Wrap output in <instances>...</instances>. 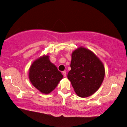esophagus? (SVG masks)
I'll use <instances>...</instances> for the list:
<instances>
[{"label":"esophagus","mask_w":127,"mask_h":127,"mask_svg":"<svg viewBox=\"0 0 127 127\" xmlns=\"http://www.w3.org/2000/svg\"><path fill=\"white\" fill-rule=\"evenodd\" d=\"M66 72L65 71H63V76H64V77H65L66 76Z\"/></svg>","instance_id":"34e87169"}]
</instances>
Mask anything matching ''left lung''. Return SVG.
Masks as SVG:
<instances>
[{
    "instance_id": "obj_1",
    "label": "left lung",
    "mask_w": 127,
    "mask_h": 127,
    "mask_svg": "<svg viewBox=\"0 0 127 127\" xmlns=\"http://www.w3.org/2000/svg\"><path fill=\"white\" fill-rule=\"evenodd\" d=\"M71 70L67 77L77 95L81 97L93 95L101 85L104 66L91 50L79 47L72 54Z\"/></svg>"
}]
</instances>
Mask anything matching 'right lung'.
Masks as SVG:
<instances>
[{"label": "right lung", "mask_w": 127, "mask_h": 127, "mask_svg": "<svg viewBox=\"0 0 127 127\" xmlns=\"http://www.w3.org/2000/svg\"><path fill=\"white\" fill-rule=\"evenodd\" d=\"M62 73L44 55L33 62L29 70V79L32 85L42 94H48L55 89L63 78Z\"/></svg>", "instance_id": "1"}]
</instances>
